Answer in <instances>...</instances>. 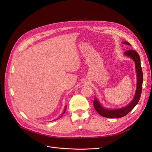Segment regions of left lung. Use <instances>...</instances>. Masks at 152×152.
I'll list each match as a JSON object with an SVG mask.
<instances>
[{
  "instance_id": "1",
  "label": "left lung",
  "mask_w": 152,
  "mask_h": 152,
  "mask_svg": "<svg viewBox=\"0 0 152 152\" xmlns=\"http://www.w3.org/2000/svg\"><path fill=\"white\" fill-rule=\"evenodd\" d=\"M123 44L131 46L130 44L127 42H124ZM124 55L133 59V60L135 62V69L137 77V83L135 95L134 96V98L133 99L132 101L128 105L118 109L105 108L100 104V102H99L98 100L96 99H95V100H94V108L96 111L102 117L110 118L123 117L128 114L132 109L136 106L140 99L143 83V72L140 64V58L138 53L133 50H129L125 52Z\"/></svg>"
}]
</instances>
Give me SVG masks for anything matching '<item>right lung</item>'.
<instances>
[{"mask_svg": "<svg viewBox=\"0 0 152 152\" xmlns=\"http://www.w3.org/2000/svg\"><path fill=\"white\" fill-rule=\"evenodd\" d=\"M66 106H65V109H64V112L63 114L62 115V116H61V117H62V116H63V115H64V113H65V110H66Z\"/></svg>", "mask_w": 152, "mask_h": 152, "instance_id": "right-lung-1", "label": "right lung"}]
</instances>
